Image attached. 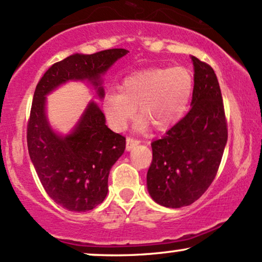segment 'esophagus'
Returning <instances> with one entry per match:
<instances>
[{
	"instance_id": "1",
	"label": "esophagus",
	"mask_w": 262,
	"mask_h": 262,
	"mask_svg": "<svg viewBox=\"0 0 262 262\" xmlns=\"http://www.w3.org/2000/svg\"><path fill=\"white\" fill-rule=\"evenodd\" d=\"M140 141L138 139H134V138H127V144H125V149L127 151L133 150L137 145H139Z\"/></svg>"
}]
</instances>
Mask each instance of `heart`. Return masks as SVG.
Returning <instances> with one entry per match:
<instances>
[{"mask_svg":"<svg viewBox=\"0 0 262 262\" xmlns=\"http://www.w3.org/2000/svg\"><path fill=\"white\" fill-rule=\"evenodd\" d=\"M194 89V74L184 66L155 67L127 75L119 91H107L102 110L115 130H123L135 112L141 115L135 123L137 130L152 124L157 130H167L184 116Z\"/></svg>","mask_w":262,"mask_h":262,"instance_id":"1","label":"heart"}]
</instances>
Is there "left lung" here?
Wrapping results in <instances>:
<instances>
[{
  "label": "left lung",
  "instance_id": "8db88e82",
  "mask_svg": "<svg viewBox=\"0 0 262 262\" xmlns=\"http://www.w3.org/2000/svg\"><path fill=\"white\" fill-rule=\"evenodd\" d=\"M194 89L191 108L161 139L151 143L147 171L150 196L161 206L193 204L216 177L228 132L222 94L213 69L191 56Z\"/></svg>",
  "mask_w": 262,
  "mask_h": 262
}]
</instances>
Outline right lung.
<instances>
[{"label":"right lung","instance_id":"1","mask_svg":"<svg viewBox=\"0 0 262 262\" xmlns=\"http://www.w3.org/2000/svg\"><path fill=\"white\" fill-rule=\"evenodd\" d=\"M128 52L73 53L52 64L36 85L28 123L29 156L47 195L69 211L93 210L105 200L110 171L124 152L125 138L107 127L95 101H89L69 133H58L49 122L46 97L69 81H86L102 100V77Z\"/></svg>","mask_w":262,"mask_h":262}]
</instances>
